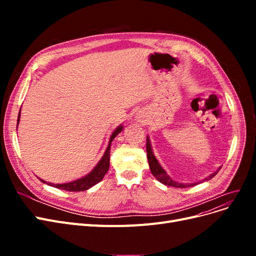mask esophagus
<instances>
[{
	"label": "esophagus",
	"mask_w": 256,
	"mask_h": 256,
	"mask_svg": "<svg viewBox=\"0 0 256 256\" xmlns=\"http://www.w3.org/2000/svg\"><path fill=\"white\" fill-rule=\"evenodd\" d=\"M140 122H141V120H140Z\"/></svg>",
	"instance_id": "esophagus-1"
}]
</instances>
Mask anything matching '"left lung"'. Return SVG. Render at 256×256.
<instances>
[{"instance_id": "1", "label": "left lung", "mask_w": 256, "mask_h": 256, "mask_svg": "<svg viewBox=\"0 0 256 256\" xmlns=\"http://www.w3.org/2000/svg\"><path fill=\"white\" fill-rule=\"evenodd\" d=\"M146 152H147V160H148V164H150V168L152 174L156 177V180H159L161 184H164L166 186H171V187H175V188H187V187H192V186H196L198 182H192V184H182V182H177L175 180H172V177H170L168 175V173L166 172V170L161 166V164L158 162L157 158L154 157V154L152 152V144H150V138H146ZM221 166L218 168V170L212 174H210L209 176H207L206 178L202 182H203L205 180H212V177L216 176V174L220 171Z\"/></svg>"}]
</instances>
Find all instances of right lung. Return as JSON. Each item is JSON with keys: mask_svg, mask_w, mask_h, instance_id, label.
Wrapping results in <instances>:
<instances>
[{"mask_svg": "<svg viewBox=\"0 0 256 256\" xmlns=\"http://www.w3.org/2000/svg\"><path fill=\"white\" fill-rule=\"evenodd\" d=\"M19 120H20V112H19V115H18L17 128H18V125H19ZM122 129H124L122 125H120L118 128H116L113 131V134L110 136L109 145H108L106 150V152L104 154V156L102 157V159L99 160V162L96 164V166L92 168L88 175H85V176L79 178V180H76L74 182H65V184H51V182H44V180H40V182H42L44 184H47L49 186H52V187H54V188H58V189H60V190H65V191H72V192H74V191H76V192H78V191H85V190L92 188V186H95L99 182H102V180L104 177L106 172L109 171L111 143L114 140V138L118 136V134L122 132Z\"/></svg>", "mask_w": 256, "mask_h": 256, "instance_id": "add662e5", "label": "right lung"}]
</instances>
